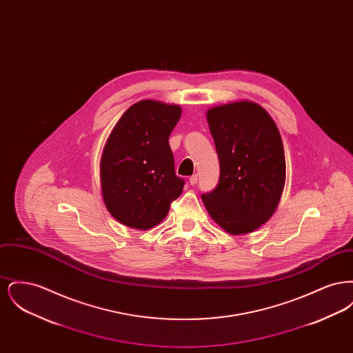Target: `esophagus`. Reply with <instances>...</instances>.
Segmentation results:
<instances>
[{
  "label": "esophagus",
  "mask_w": 353,
  "mask_h": 353,
  "mask_svg": "<svg viewBox=\"0 0 353 353\" xmlns=\"http://www.w3.org/2000/svg\"><path fill=\"white\" fill-rule=\"evenodd\" d=\"M197 180H199V176H197V174H193V176H190V179H189V184H197Z\"/></svg>",
  "instance_id": "34e87169"
}]
</instances>
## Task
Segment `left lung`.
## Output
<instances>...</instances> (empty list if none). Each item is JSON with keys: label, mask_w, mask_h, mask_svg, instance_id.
Segmentation results:
<instances>
[{"label": "left lung", "mask_w": 353, "mask_h": 353, "mask_svg": "<svg viewBox=\"0 0 353 353\" xmlns=\"http://www.w3.org/2000/svg\"><path fill=\"white\" fill-rule=\"evenodd\" d=\"M219 159L217 188L202 201L229 234L252 233L275 213L285 181V150L275 121L259 104L238 101L206 111Z\"/></svg>", "instance_id": "obj_1"}]
</instances>
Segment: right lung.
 <instances>
[{
  "label": "right lung",
  "mask_w": 353,
  "mask_h": 353,
  "mask_svg": "<svg viewBox=\"0 0 353 353\" xmlns=\"http://www.w3.org/2000/svg\"><path fill=\"white\" fill-rule=\"evenodd\" d=\"M181 107L163 101H137L108 136L101 159L103 201L120 223L148 230L167 217L170 202L184 188L174 173L169 134Z\"/></svg>",
  "instance_id": "right-lung-1"
}]
</instances>
